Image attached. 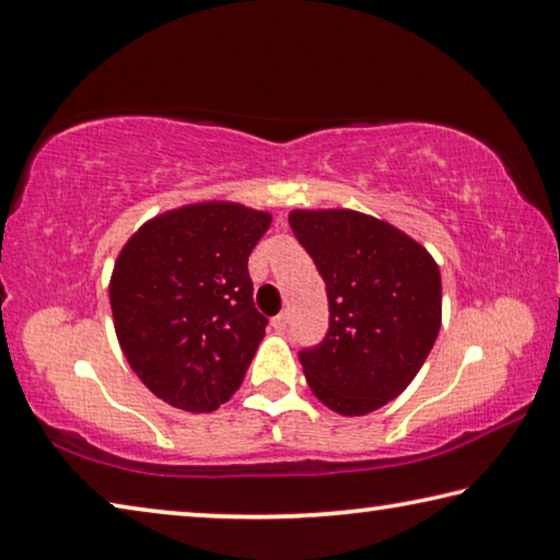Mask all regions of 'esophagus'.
<instances>
[{
	"mask_svg": "<svg viewBox=\"0 0 560 560\" xmlns=\"http://www.w3.org/2000/svg\"><path fill=\"white\" fill-rule=\"evenodd\" d=\"M271 324H273V328H277V330H287V326H289V314H287V311H281V314L273 318Z\"/></svg>",
	"mask_w": 560,
	"mask_h": 560,
	"instance_id": "obj_1",
	"label": "esophagus"
}]
</instances>
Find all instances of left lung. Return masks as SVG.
Here are the masks:
<instances>
[{
  "label": "left lung",
  "instance_id": "8db88e82",
  "mask_svg": "<svg viewBox=\"0 0 560 560\" xmlns=\"http://www.w3.org/2000/svg\"><path fill=\"white\" fill-rule=\"evenodd\" d=\"M289 224L328 291V334L299 353L320 402L368 415L420 371L442 324V279L412 236L353 210H293Z\"/></svg>",
  "mask_w": 560,
  "mask_h": 560
}]
</instances>
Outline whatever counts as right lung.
I'll list each match as a JSON object with an SVG mask.
<instances>
[{"mask_svg":"<svg viewBox=\"0 0 560 560\" xmlns=\"http://www.w3.org/2000/svg\"><path fill=\"white\" fill-rule=\"evenodd\" d=\"M269 224L240 202L185 205L148 220L118 254L108 291L120 350L177 410L212 412L244 381L267 328L246 261Z\"/></svg>","mask_w":560,"mask_h":560,"instance_id":"right-lung-1","label":"right lung"}]
</instances>
